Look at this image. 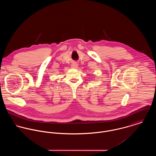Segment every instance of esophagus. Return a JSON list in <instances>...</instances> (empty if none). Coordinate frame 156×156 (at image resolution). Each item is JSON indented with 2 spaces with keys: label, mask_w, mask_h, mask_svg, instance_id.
<instances>
[{
  "label": "esophagus",
  "mask_w": 156,
  "mask_h": 156,
  "mask_svg": "<svg viewBox=\"0 0 156 156\" xmlns=\"http://www.w3.org/2000/svg\"><path fill=\"white\" fill-rule=\"evenodd\" d=\"M78 67V64L76 62H73L71 65V68H77Z\"/></svg>",
  "instance_id": "obj_1"
}]
</instances>
